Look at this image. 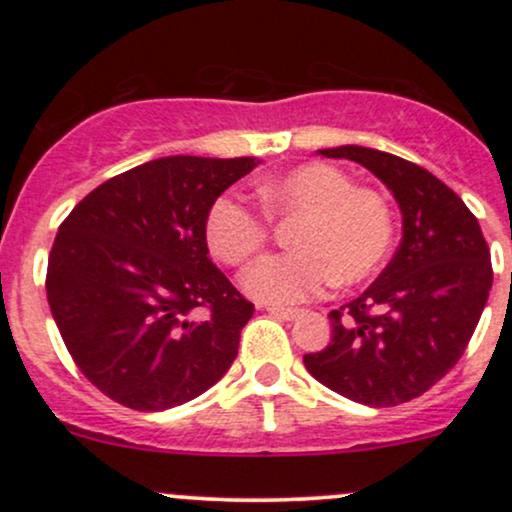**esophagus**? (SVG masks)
Returning a JSON list of instances; mask_svg holds the SVG:
<instances>
[{
  "instance_id": "1",
  "label": "esophagus",
  "mask_w": 512,
  "mask_h": 512,
  "mask_svg": "<svg viewBox=\"0 0 512 512\" xmlns=\"http://www.w3.org/2000/svg\"><path fill=\"white\" fill-rule=\"evenodd\" d=\"M267 313L274 315V317H281V320H296V317H301L303 310H298V308H279V305H269Z\"/></svg>"
}]
</instances>
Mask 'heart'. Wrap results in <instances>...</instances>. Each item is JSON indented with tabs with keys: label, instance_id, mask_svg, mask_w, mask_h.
I'll use <instances>...</instances> for the list:
<instances>
[{
	"label": "heart",
	"instance_id": "b5f03b06",
	"mask_svg": "<svg viewBox=\"0 0 512 512\" xmlns=\"http://www.w3.org/2000/svg\"><path fill=\"white\" fill-rule=\"evenodd\" d=\"M269 219L296 221L293 252L264 257L243 274L250 298L269 305L310 301L337 286H356L383 267L395 240L387 199L354 187L332 163H303L255 185ZM204 238L223 264L250 262L269 240V223L240 199L223 195L211 204Z\"/></svg>",
	"mask_w": 512,
	"mask_h": 512
}]
</instances>
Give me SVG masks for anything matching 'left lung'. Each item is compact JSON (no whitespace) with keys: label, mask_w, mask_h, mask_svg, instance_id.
<instances>
[{"label":"left lung","mask_w":512,"mask_h":512,"mask_svg":"<svg viewBox=\"0 0 512 512\" xmlns=\"http://www.w3.org/2000/svg\"><path fill=\"white\" fill-rule=\"evenodd\" d=\"M317 154L385 182L402 211V243L361 296L332 310V342L303 363L358 404L397 407L431 390L467 349L491 291L489 245L477 216L426 168L354 144Z\"/></svg>","instance_id":"left-lung-1"}]
</instances>
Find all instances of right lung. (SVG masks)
I'll return each instance as SVG.
<instances>
[{
	"mask_svg": "<svg viewBox=\"0 0 512 512\" xmlns=\"http://www.w3.org/2000/svg\"><path fill=\"white\" fill-rule=\"evenodd\" d=\"M257 163L156 158L105 180L62 221L45 279L52 317L88 383L122 407L190 402L238 356L255 305L209 260L204 223Z\"/></svg>",
	"mask_w": 512,
	"mask_h": 512,
	"instance_id": "obj_1",
	"label": "right lung"
}]
</instances>
